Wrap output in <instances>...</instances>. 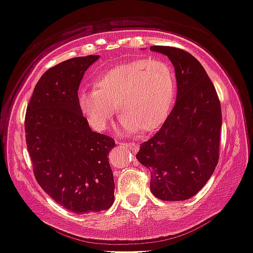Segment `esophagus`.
Masks as SVG:
<instances>
[{
	"label": "esophagus",
	"mask_w": 253,
	"mask_h": 253,
	"mask_svg": "<svg viewBox=\"0 0 253 253\" xmlns=\"http://www.w3.org/2000/svg\"><path fill=\"white\" fill-rule=\"evenodd\" d=\"M119 144H121L122 147L128 148V149L131 150L132 153H137V152H138V149H139V145L137 144V143H134V142H129V143H119Z\"/></svg>",
	"instance_id": "obj_1"
}]
</instances>
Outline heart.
I'll return each mask as SVG.
<instances>
[{"label": "heart", "instance_id": "heart-1", "mask_svg": "<svg viewBox=\"0 0 253 253\" xmlns=\"http://www.w3.org/2000/svg\"><path fill=\"white\" fill-rule=\"evenodd\" d=\"M94 89L78 91L79 110L95 131H105L119 110L126 133L153 132L169 116L175 99L174 72L160 60L136 58L96 78Z\"/></svg>", "mask_w": 253, "mask_h": 253}]
</instances>
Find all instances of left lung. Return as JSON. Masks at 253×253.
I'll list each match as a JSON object with an SVG mask.
<instances>
[{"mask_svg": "<svg viewBox=\"0 0 253 253\" xmlns=\"http://www.w3.org/2000/svg\"><path fill=\"white\" fill-rule=\"evenodd\" d=\"M175 68L176 103L162 128L142 143L136 158L150 171V191L162 201L193 197L215 170L219 159L221 109L215 88L191 53L171 46H150Z\"/></svg>", "mask_w": 253, "mask_h": 253, "instance_id": "1", "label": "left lung"}]
</instances>
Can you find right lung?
Instances as JSON below:
<instances>
[{"mask_svg":"<svg viewBox=\"0 0 253 253\" xmlns=\"http://www.w3.org/2000/svg\"><path fill=\"white\" fill-rule=\"evenodd\" d=\"M99 56L70 58L47 70L25 114V139L42 190L76 214L106 211L114 203L111 137L91 131L78 106L84 72Z\"/></svg>","mask_w":253,"mask_h":253,"instance_id":"right-lung-1","label":"right lung"}]
</instances>
